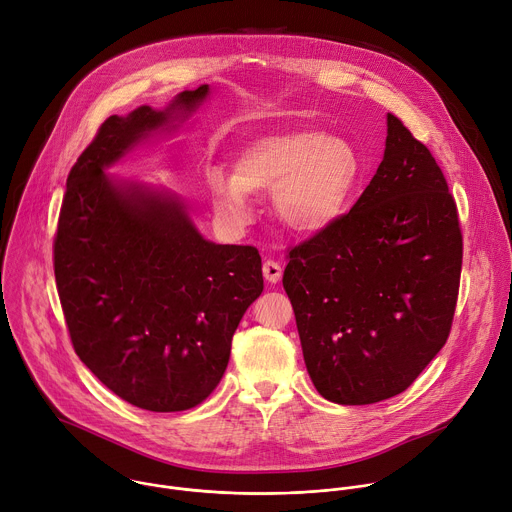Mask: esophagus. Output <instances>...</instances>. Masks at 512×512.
<instances>
[{"instance_id":"34e87169","label":"esophagus","mask_w":512,"mask_h":512,"mask_svg":"<svg viewBox=\"0 0 512 512\" xmlns=\"http://www.w3.org/2000/svg\"><path fill=\"white\" fill-rule=\"evenodd\" d=\"M281 275H283V269L277 261H271L267 259L263 263V277L269 281V283H279L281 281Z\"/></svg>"}]
</instances>
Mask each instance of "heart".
<instances>
[{
  "label": "heart",
  "mask_w": 512,
  "mask_h": 512,
  "mask_svg": "<svg viewBox=\"0 0 512 512\" xmlns=\"http://www.w3.org/2000/svg\"><path fill=\"white\" fill-rule=\"evenodd\" d=\"M362 174L354 145L320 129H285L251 139L233 160V174H208L212 206L235 229L247 227L251 194L271 190V206L289 231L316 235L344 214Z\"/></svg>",
  "instance_id": "heart-1"
}]
</instances>
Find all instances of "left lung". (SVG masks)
<instances>
[{"label":"left lung","instance_id":"obj_1","mask_svg":"<svg viewBox=\"0 0 512 512\" xmlns=\"http://www.w3.org/2000/svg\"><path fill=\"white\" fill-rule=\"evenodd\" d=\"M462 233L446 178L391 113L383 162L348 214L283 273L308 375L338 405L403 393L448 340Z\"/></svg>","mask_w":512,"mask_h":512}]
</instances>
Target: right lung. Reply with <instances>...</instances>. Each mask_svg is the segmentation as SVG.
I'll list each match as a JSON object with an SVG mask.
<instances>
[{"mask_svg": "<svg viewBox=\"0 0 512 512\" xmlns=\"http://www.w3.org/2000/svg\"><path fill=\"white\" fill-rule=\"evenodd\" d=\"M210 87L164 109L111 115L72 166L54 239V275L72 346L127 403L156 413L200 405L221 383L233 334L261 296L255 247L216 245L166 186L107 170L188 127Z\"/></svg>", "mask_w": 512, "mask_h": 512, "instance_id": "add662e5", "label": "right lung"}]
</instances>
